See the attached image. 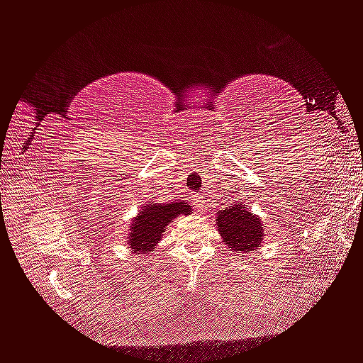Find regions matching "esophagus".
Here are the masks:
<instances>
[{
  "instance_id": "esophagus-1",
  "label": "esophagus",
  "mask_w": 363,
  "mask_h": 363,
  "mask_svg": "<svg viewBox=\"0 0 363 363\" xmlns=\"http://www.w3.org/2000/svg\"><path fill=\"white\" fill-rule=\"evenodd\" d=\"M194 205H196V208L199 210V212H200V210H203V208H205V207H203V205H205L203 197H200V196L194 197Z\"/></svg>"
}]
</instances>
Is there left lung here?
Listing matches in <instances>:
<instances>
[{"instance_id": "8db88e82", "label": "left lung", "mask_w": 363, "mask_h": 363, "mask_svg": "<svg viewBox=\"0 0 363 363\" xmlns=\"http://www.w3.org/2000/svg\"><path fill=\"white\" fill-rule=\"evenodd\" d=\"M215 221L223 242L231 247L230 251H256L261 245L264 236L261 220L242 207V203L221 210L216 213Z\"/></svg>"}]
</instances>
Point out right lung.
<instances>
[{"instance_id":"1","label":"right lung","mask_w":363,"mask_h":363,"mask_svg":"<svg viewBox=\"0 0 363 363\" xmlns=\"http://www.w3.org/2000/svg\"><path fill=\"white\" fill-rule=\"evenodd\" d=\"M191 212L192 208H189V205L184 202L147 205V208H143L133 221L132 231H130V247L135 252H151L153 246L163 236L164 228L169 225V221L176 218L177 215H189Z\"/></svg>"}]
</instances>
